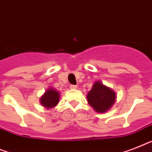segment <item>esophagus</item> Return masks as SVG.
Wrapping results in <instances>:
<instances>
[{
    "label": "esophagus",
    "mask_w": 152,
    "mask_h": 152,
    "mask_svg": "<svg viewBox=\"0 0 152 152\" xmlns=\"http://www.w3.org/2000/svg\"><path fill=\"white\" fill-rule=\"evenodd\" d=\"M70 88H71V89H76V88H77V86L74 85H70Z\"/></svg>",
    "instance_id": "esophagus-1"
}]
</instances>
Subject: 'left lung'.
<instances>
[{
	"label": "left lung",
	"instance_id": "1",
	"mask_svg": "<svg viewBox=\"0 0 152 152\" xmlns=\"http://www.w3.org/2000/svg\"><path fill=\"white\" fill-rule=\"evenodd\" d=\"M88 102L97 113H106L116 101V93L110 88L96 81L87 95Z\"/></svg>",
	"mask_w": 152,
	"mask_h": 152
}]
</instances>
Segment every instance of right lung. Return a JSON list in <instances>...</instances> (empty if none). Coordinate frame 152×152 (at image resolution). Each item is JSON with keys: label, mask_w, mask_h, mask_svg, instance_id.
<instances>
[{"label": "right lung", "mask_w": 152, "mask_h": 152, "mask_svg": "<svg viewBox=\"0 0 152 152\" xmlns=\"http://www.w3.org/2000/svg\"><path fill=\"white\" fill-rule=\"evenodd\" d=\"M60 99V93L56 90L53 89V88H49L46 90L42 97L40 98V103L42 104L43 107L46 109L56 106L59 102Z\"/></svg>", "instance_id": "add662e5"}]
</instances>
